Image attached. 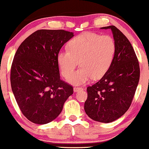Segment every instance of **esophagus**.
<instances>
[{
	"label": "esophagus",
	"instance_id": "1",
	"mask_svg": "<svg viewBox=\"0 0 149 149\" xmlns=\"http://www.w3.org/2000/svg\"><path fill=\"white\" fill-rule=\"evenodd\" d=\"M73 89H74V92H77V91H79V90L83 89V88H82V87H79V86H74V88H73Z\"/></svg>",
	"mask_w": 149,
	"mask_h": 149
}]
</instances>
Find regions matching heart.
Instances as JSON below:
<instances>
[{"instance_id": "obj_1", "label": "heart", "mask_w": 149, "mask_h": 149, "mask_svg": "<svg viewBox=\"0 0 149 149\" xmlns=\"http://www.w3.org/2000/svg\"><path fill=\"white\" fill-rule=\"evenodd\" d=\"M68 46V50L58 52L57 61L63 77L69 76L68 81L74 85L103 77L111 68L117 51L116 43L111 36L91 31L76 36ZM78 61L81 68L73 73Z\"/></svg>"}]
</instances>
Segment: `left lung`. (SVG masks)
Wrapping results in <instances>:
<instances>
[{"label": "left lung", "instance_id": "1", "mask_svg": "<svg viewBox=\"0 0 149 149\" xmlns=\"http://www.w3.org/2000/svg\"><path fill=\"white\" fill-rule=\"evenodd\" d=\"M116 43L113 64L98 82L86 88L84 110L90 118L111 123L127 111L139 81L140 68L134 50L127 38L116 26H108Z\"/></svg>", "mask_w": 149, "mask_h": 149}]
</instances>
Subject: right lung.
<instances>
[{
	"label": "right lung",
	"instance_id": "obj_1",
	"mask_svg": "<svg viewBox=\"0 0 149 149\" xmlns=\"http://www.w3.org/2000/svg\"><path fill=\"white\" fill-rule=\"evenodd\" d=\"M74 36L63 29H39L21 43L10 70L13 92L22 114L33 123L55 120L73 87L60 78L57 55Z\"/></svg>",
	"mask_w": 149,
	"mask_h": 149
}]
</instances>
